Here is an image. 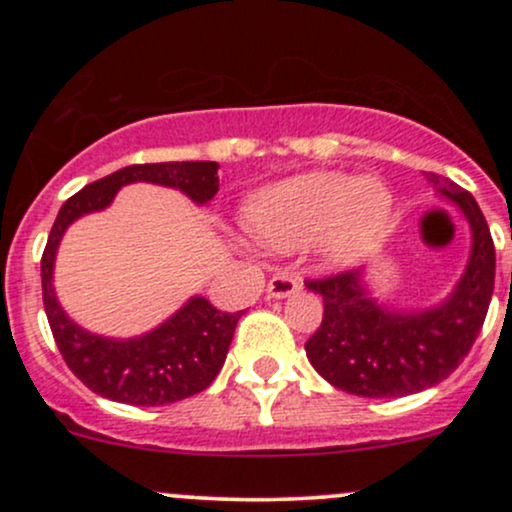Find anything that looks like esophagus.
<instances>
[{
	"label": "esophagus",
	"instance_id": "34e87169",
	"mask_svg": "<svg viewBox=\"0 0 512 512\" xmlns=\"http://www.w3.org/2000/svg\"><path fill=\"white\" fill-rule=\"evenodd\" d=\"M298 289H301V279L289 272L274 274L267 284L269 298H286V296H291V293H296Z\"/></svg>",
	"mask_w": 512,
	"mask_h": 512
}]
</instances>
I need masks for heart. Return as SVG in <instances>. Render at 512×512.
Masks as SVG:
<instances>
[{
	"label": "heart",
	"instance_id": "1",
	"mask_svg": "<svg viewBox=\"0 0 512 512\" xmlns=\"http://www.w3.org/2000/svg\"><path fill=\"white\" fill-rule=\"evenodd\" d=\"M392 207L383 182L308 173L262 190L250 207V221L255 236L274 248H298L325 233L334 257H354L383 238Z\"/></svg>",
	"mask_w": 512,
	"mask_h": 512
}]
</instances>
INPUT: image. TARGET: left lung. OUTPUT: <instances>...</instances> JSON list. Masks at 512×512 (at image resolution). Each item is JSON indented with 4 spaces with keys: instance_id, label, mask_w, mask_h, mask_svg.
Returning a JSON list of instances; mask_svg holds the SVG:
<instances>
[{
    "instance_id": "obj_1",
    "label": "left lung",
    "mask_w": 512,
    "mask_h": 512,
    "mask_svg": "<svg viewBox=\"0 0 512 512\" xmlns=\"http://www.w3.org/2000/svg\"><path fill=\"white\" fill-rule=\"evenodd\" d=\"M428 180L472 226V257L448 301L424 313H392L368 296L358 269L305 279L325 303L305 354L327 383L351 395L404 397L438 385L469 354L489 313L496 279L489 223L460 185L436 173Z\"/></svg>"
}]
</instances>
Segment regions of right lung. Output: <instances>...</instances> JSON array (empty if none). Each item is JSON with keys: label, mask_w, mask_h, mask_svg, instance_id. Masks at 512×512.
<instances>
[{"label": "right lung", "mask_w": 512, "mask_h": 512, "mask_svg": "<svg viewBox=\"0 0 512 512\" xmlns=\"http://www.w3.org/2000/svg\"><path fill=\"white\" fill-rule=\"evenodd\" d=\"M219 163H137L91 182L62 204L40 260L43 305L52 337L69 370L96 395L134 407H161L207 390L226 361L233 332L243 315L221 313L207 298H192L154 332L137 339H103L76 327L52 291V264L67 226L88 211L105 209L129 182L178 187L197 204L219 192Z\"/></svg>", "instance_id": "add662e5"}]
</instances>
